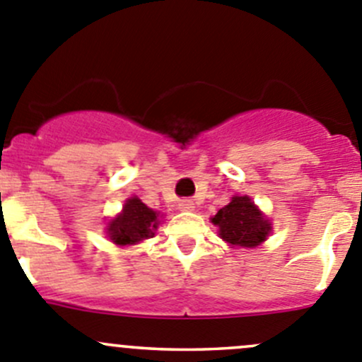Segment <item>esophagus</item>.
<instances>
[{
  "label": "esophagus",
  "mask_w": 362,
  "mask_h": 362,
  "mask_svg": "<svg viewBox=\"0 0 362 362\" xmlns=\"http://www.w3.org/2000/svg\"><path fill=\"white\" fill-rule=\"evenodd\" d=\"M178 210L192 211L194 210V202L192 199H182V202H178Z\"/></svg>",
  "instance_id": "esophagus-1"
}]
</instances>
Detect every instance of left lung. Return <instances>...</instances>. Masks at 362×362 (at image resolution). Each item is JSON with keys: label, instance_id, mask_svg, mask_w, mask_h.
Masks as SVG:
<instances>
[{"label": "left lung", "instance_id": "1", "mask_svg": "<svg viewBox=\"0 0 362 362\" xmlns=\"http://www.w3.org/2000/svg\"><path fill=\"white\" fill-rule=\"evenodd\" d=\"M218 236L233 247L254 249L268 238L272 222L249 196H233L231 202L211 217Z\"/></svg>", "mask_w": 362, "mask_h": 362}]
</instances>
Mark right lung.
<instances>
[{"label": "right lung", "mask_w": 362, "mask_h": 362, "mask_svg": "<svg viewBox=\"0 0 362 362\" xmlns=\"http://www.w3.org/2000/svg\"><path fill=\"white\" fill-rule=\"evenodd\" d=\"M159 226V214L141 203V199L129 198L124 203L122 211L113 217L107 226L108 238L115 245H136L144 240L152 238Z\"/></svg>", "instance_id": "obj_1"}]
</instances>
